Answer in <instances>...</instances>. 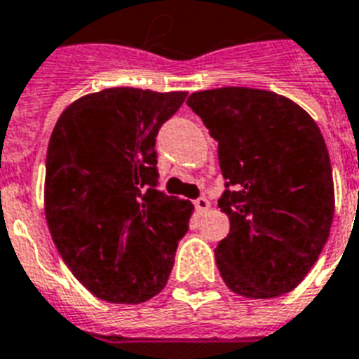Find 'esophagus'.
Returning <instances> with one entry per match:
<instances>
[{"instance_id":"obj_1","label":"esophagus","mask_w":359,"mask_h":359,"mask_svg":"<svg viewBox=\"0 0 359 359\" xmlns=\"http://www.w3.org/2000/svg\"><path fill=\"white\" fill-rule=\"evenodd\" d=\"M194 205H196V209H198L199 212H205V210H209L210 207L209 199L207 198H198L196 201H194Z\"/></svg>"}]
</instances>
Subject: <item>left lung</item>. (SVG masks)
I'll list each match as a JSON object with an SVG mask.
<instances>
[{
	"mask_svg": "<svg viewBox=\"0 0 359 359\" xmlns=\"http://www.w3.org/2000/svg\"><path fill=\"white\" fill-rule=\"evenodd\" d=\"M188 107L218 141L229 233L215 250L235 294H288L318 259L335 210L332 161L320 128L284 95L245 86L194 92Z\"/></svg>",
	"mask_w": 359,
	"mask_h": 359,
	"instance_id": "left-lung-1",
	"label": "left lung"
}]
</instances>
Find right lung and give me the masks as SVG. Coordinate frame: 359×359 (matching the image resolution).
<instances>
[{
	"mask_svg": "<svg viewBox=\"0 0 359 359\" xmlns=\"http://www.w3.org/2000/svg\"><path fill=\"white\" fill-rule=\"evenodd\" d=\"M186 95L107 88L73 101L54 126L46 224L65 265L100 299L135 305L168 284L194 207L156 188L154 147Z\"/></svg>",
	"mask_w": 359,
	"mask_h": 359,
	"instance_id": "add662e5",
	"label": "right lung"
}]
</instances>
